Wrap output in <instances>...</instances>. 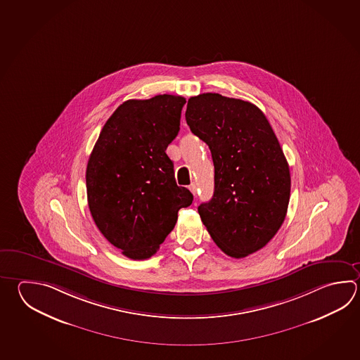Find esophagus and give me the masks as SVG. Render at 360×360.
Wrapping results in <instances>:
<instances>
[{
	"instance_id": "1",
	"label": "esophagus",
	"mask_w": 360,
	"mask_h": 360,
	"mask_svg": "<svg viewBox=\"0 0 360 360\" xmlns=\"http://www.w3.org/2000/svg\"><path fill=\"white\" fill-rule=\"evenodd\" d=\"M190 191L196 196L197 193V184H190Z\"/></svg>"
}]
</instances>
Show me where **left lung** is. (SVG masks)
I'll return each mask as SVG.
<instances>
[{
    "label": "left lung",
    "instance_id": "8db88e82",
    "mask_svg": "<svg viewBox=\"0 0 360 360\" xmlns=\"http://www.w3.org/2000/svg\"><path fill=\"white\" fill-rule=\"evenodd\" d=\"M186 121L209 145L214 195L198 206L212 240L225 255L243 258L265 247L284 223L290 172L262 110L217 93L191 96Z\"/></svg>",
    "mask_w": 360,
    "mask_h": 360
}]
</instances>
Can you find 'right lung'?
Segmentation results:
<instances>
[{"label": "right lung", "mask_w": 360, "mask_h": 360, "mask_svg": "<svg viewBox=\"0 0 360 360\" xmlns=\"http://www.w3.org/2000/svg\"><path fill=\"white\" fill-rule=\"evenodd\" d=\"M186 99L156 95L122 103L104 124L86 167L88 204L110 245L132 259L155 255L193 196L176 186L165 150Z\"/></svg>", "instance_id": "add662e5"}]
</instances>
